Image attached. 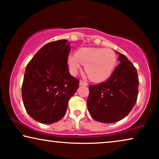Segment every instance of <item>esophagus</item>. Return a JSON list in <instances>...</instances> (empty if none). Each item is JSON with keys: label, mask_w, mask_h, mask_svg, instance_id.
<instances>
[{"label": "esophagus", "mask_w": 159, "mask_h": 159, "mask_svg": "<svg viewBox=\"0 0 159 159\" xmlns=\"http://www.w3.org/2000/svg\"><path fill=\"white\" fill-rule=\"evenodd\" d=\"M79 85L80 86H87L88 84L86 82L84 81H80L79 82Z\"/></svg>", "instance_id": "esophagus-1"}]
</instances>
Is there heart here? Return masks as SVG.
Wrapping results in <instances>:
<instances>
[{"mask_svg": "<svg viewBox=\"0 0 159 159\" xmlns=\"http://www.w3.org/2000/svg\"><path fill=\"white\" fill-rule=\"evenodd\" d=\"M68 65L70 71L75 73L85 65V71L92 81L102 82L108 79L113 73L117 58L111 49L98 48H84L77 53L68 56Z\"/></svg>", "mask_w": 159, "mask_h": 159, "instance_id": "1", "label": "heart"}]
</instances>
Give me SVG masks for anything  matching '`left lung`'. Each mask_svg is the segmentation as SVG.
I'll return each instance as SVG.
<instances>
[{
	"label": "left lung",
	"instance_id": "8db88e82",
	"mask_svg": "<svg viewBox=\"0 0 159 159\" xmlns=\"http://www.w3.org/2000/svg\"><path fill=\"white\" fill-rule=\"evenodd\" d=\"M120 65L107 81L89 85L87 108L94 120L105 123L120 121L130 113L138 96L137 71L128 58L120 52Z\"/></svg>",
	"mask_w": 159,
	"mask_h": 159
}]
</instances>
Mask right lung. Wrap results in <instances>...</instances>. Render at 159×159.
<instances>
[{"label":"right lung","mask_w":159,"mask_h":159,"mask_svg":"<svg viewBox=\"0 0 159 159\" xmlns=\"http://www.w3.org/2000/svg\"><path fill=\"white\" fill-rule=\"evenodd\" d=\"M70 51L67 39L51 42L26 66L22 85L23 104L28 114L41 123L52 124L61 120L79 86V81L69 73Z\"/></svg>","instance_id":"obj_1"}]
</instances>
